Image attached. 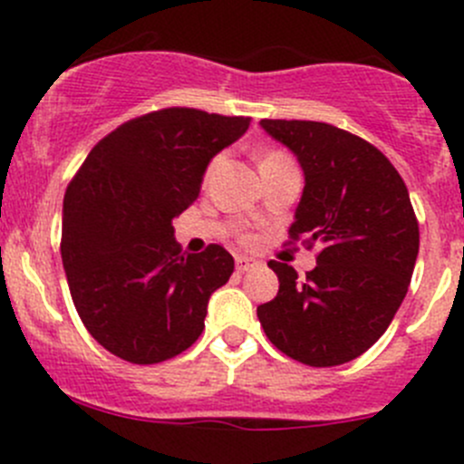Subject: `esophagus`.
I'll return each mask as SVG.
<instances>
[{"mask_svg": "<svg viewBox=\"0 0 464 464\" xmlns=\"http://www.w3.org/2000/svg\"><path fill=\"white\" fill-rule=\"evenodd\" d=\"M254 266H256V260L245 258V256H237V258H236V269H237V274H245V271L254 269Z\"/></svg>", "mask_w": 464, "mask_h": 464, "instance_id": "esophagus-1", "label": "esophagus"}]
</instances>
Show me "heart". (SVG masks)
<instances>
[{"label":"heart","instance_id":"obj_1","mask_svg":"<svg viewBox=\"0 0 464 464\" xmlns=\"http://www.w3.org/2000/svg\"><path fill=\"white\" fill-rule=\"evenodd\" d=\"M285 159H289L287 154L280 152V150H269V152L262 154V161L260 166H265V163H278V161H285Z\"/></svg>","mask_w":464,"mask_h":464}]
</instances>
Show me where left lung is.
<instances>
[{
	"instance_id": "obj_1",
	"label": "left lung",
	"mask_w": 464,
	"mask_h": 464,
	"mask_svg": "<svg viewBox=\"0 0 464 464\" xmlns=\"http://www.w3.org/2000/svg\"><path fill=\"white\" fill-rule=\"evenodd\" d=\"M305 172L289 245H321L298 278L278 260L274 301L258 307L266 339L314 368L366 353L400 310L420 249V227L404 179L366 139L319 121L262 119Z\"/></svg>"
}]
</instances>
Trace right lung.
Returning a JSON list of instances; mask_svg holds the SVG:
<instances>
[{"label": "right lung", "instance_id": "right-lung-1", "mask_svg": "<svg viewBox=\"0 0 464 464\" xmlns=\"http://www.w3.org/2000/svg\"><path fill=\"white\" fill-rule=\"evenodd\" d=\"M249 128L245 116L163 107L125 121L69 181L60 254L87 332L116 357L148 366L188 350L233 256H186L172 218L198 199L210 159Z\"/></svg>", "mask_w": 464, "mask_h": 464}]
</instances>
